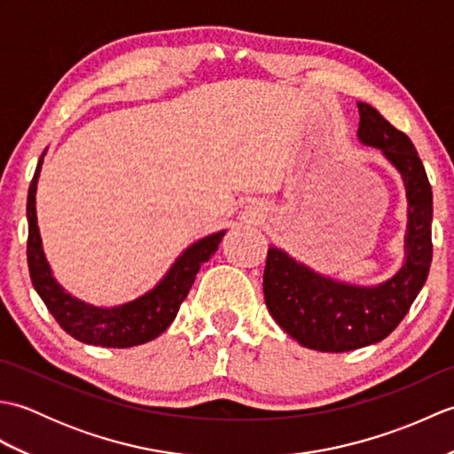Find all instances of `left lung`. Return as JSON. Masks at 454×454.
Returning <instances> with one entry per match:
<instances>
[{"mask_svg":"<svg viewBox=\"0 0 454 454\" xmlns=\"http://www.w3.org/2000/svg\"><path fill=\"white\" fill-rule=\"evenodd\" d=\"M359 107L356 137L379 148L400 171L408 197L406 259L398 273L374 286L335 281L298 263L283 249L269 247L263 294L269 314L294 340L314 351L343 353L388 337L408 314L427 281L433 244V192L426 168L402 130L369 103Z\"/></svg>","mask_w":454,"mask_h":454,"instance_id":"obj_1","label":"left lung"}]
</instances>
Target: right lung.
<instances>
[{
  "instance_id": "right-lung-1",
  "label": "right lung",
  "mask_w": 454,
  "mask_h": 454,
  "mask_svg": "<svg viewBox=\"0 0 454 454\" xmlns=\"http://www.w3.org/2000/svg\"><path fill=\"white\" fill-rule=\"evenodd\" d=\"M43 156L38 160L27 197V262L35 291L43 298L48 312L54 316V320L60 324L62 330L78 341L124 349V347H134L156 340L176 320L179 306L187 298L192 283H195L200 265L208 262L210 255H215L226 230H220L216 234H210L191 244L176 259V263L171 265L166 277L152 291L138 296L137 301L113 308H101L78 301L70 293H66L62 285L56 281L43 252V239L36 224V183L38 176H41Z\"/></svg>"
}]
</instances>
